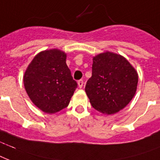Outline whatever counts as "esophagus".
<instances>
[{
  "label": "esophagus",
  "instance_id": "34e87169",
  "mask_svg": "<svg viewBox=\"0 0 160 160\" xmlns=\"http://www.w3.org/2000/svg\"><path fill=\"white\" fill-rule=\"evenodd\" d=\"M78 87L80 88H82V86H83V80H78Z\"/></svg>",
  "mask_w": 160,
  "mask_h": 160
}]
</instances>
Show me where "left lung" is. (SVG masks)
Listing matches in <instances>:
<instances>
[{
    "label": "left lung",
    "instance_id": "obj_1",
    "mask_svg": "<svg viewBox=\"0 0 160 160\" xmlns=\"http://www.w3.org/2000/svg\"><path fill=\"white\" fill-rule=\"evenodd\" d=\"M138 73L122 56L106 52L92 58L85 92L92 108L113 114L127 106L137 90Z\"/></svg>",
    "mask_w": 160,
    "mask_h": 160
}]
</instances>
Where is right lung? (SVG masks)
I'll return each instance as SVG.
<instances>
[{
    "label": "right lung",
    "mask_w": 160,
    "mask_h": 160,
    "mask_svg": "<svg viewBox=\"0 0 160 160\" xmlns=\"http://www.w3.org/2000/svg\"><path fill=\"white\" fill-rule=\"evenodd\" d=\"M62 51L41 52L31 62L23 77L30 99L42 111L55 113L68 106L78 83L67 66Z\"/></svg>",
    "instance_id": "1"
}]
</instances>
